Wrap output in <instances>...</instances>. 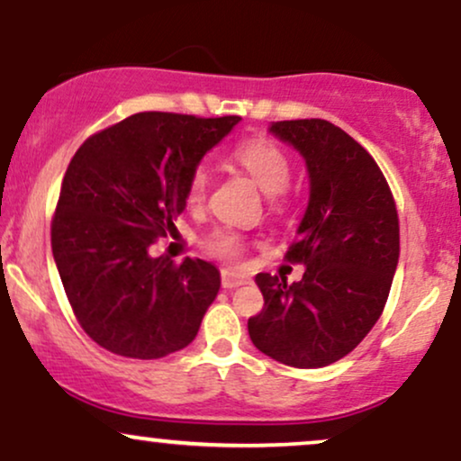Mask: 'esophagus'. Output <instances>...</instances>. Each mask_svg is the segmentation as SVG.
I'll list each match as a JSON object with an SVG mask.
<instances>
[{
    "instance_id": "1",
    "label": "esophagus",
    "mask_w": 461,
    "mask_h": 461,
    "mask_svg": "<svg viewBox=\"0 0 461 461\" xmlns=\"http://www.w3.org/2000/svg\"><path fill=\"white\" fill-rule=\"evenodd\" d=\"M221 282H223V288H238V285L249 284V277L245 273L231 271V268H223V273H221Z\"/></svg>"
}]
</instances>
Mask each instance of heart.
<instances>
[{
    "label": "heart",
    "mask_w": 461,
    "mask_h": 461,
    "mask_svg": "<svg viewBox=\"0 0 461 461\" xmlns=\"http://www.w3.org/2000/svg\"><path fill=\"white\" fill-rule=\"evenodd\" d=\"M234 160L240 164L242 168L251 176L253 182L258 184V188L262 190L267 197H275V194H282L288 188L290 182V160L288 156L279 149L277 145L267 139H251L240 142L234 151ZM210 188V173L203 167L197 168L193 173L188 182V201L190 203H199L205 199ZM242 242L240 236L234 231L223 230L216 231L210 238V251L216 256L234 258L240 251Z\"/></svg>",
    "instance_id": "heart-1"
}]
</instances>
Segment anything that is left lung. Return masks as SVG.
<instances>
[{
    "label": "left lung",
    "instance_id": "obj_1",
    "mask_svg": "<svg viewBox=\"0 0 461 461\" xmlns=\"http://www.w3.org/2000/svg\"><path fill=\"white\" fill-rule=\"evenodd\" d=\"M268 131L308 168V208L285 253L305 273L293 284L258 273L264 308L249 319V338L285 366L321 368L351 353L382 316L399 264V219L377 162L345 130L299 119Z\"/></svg>",
    "mask_w": 461,
    "mask_h": 461
}]
</instances>
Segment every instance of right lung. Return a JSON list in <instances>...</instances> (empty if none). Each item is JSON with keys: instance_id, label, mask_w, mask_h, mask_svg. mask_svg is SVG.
Returning <instances> with one entry per match:
<instances>
[{"instance_id": "add662e5", "label": "right lung", "mask_w": 461, "mask_h": 461, "mask_svg": "<svg viewBox=\"0 0 461 461\" xmlns=\"http://www.w3.org/2000/svg\"><path fill=\"white\" fill-rule=\"evenodd\" d=\"M240 116L139 113L79 147L65 179L51 251L82 330L110 353L158 359L188 347L221 288L212 262L151 256L176 234L188 182Z\"/></svg>"}]
</instances>
